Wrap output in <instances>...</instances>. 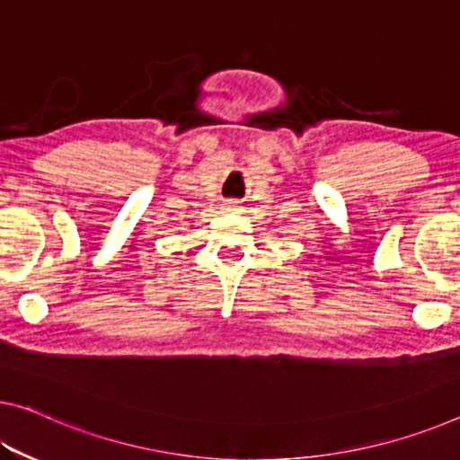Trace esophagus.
<instances>
[{"instance_id": "1", "label": "esophagus", "mask_w": 460, "mask_h": 460, "mask_svg": "<svg viewBox=\"0 0 460 460\" xmlns=\"http://www.w3.org/2000/svg\"><path fill=\"white\" fill-rule=\"evenodd\" d=\"M238 203L236 201H226L224 203V209H228V211H238Z\"/></svg>"}]
</instances>
